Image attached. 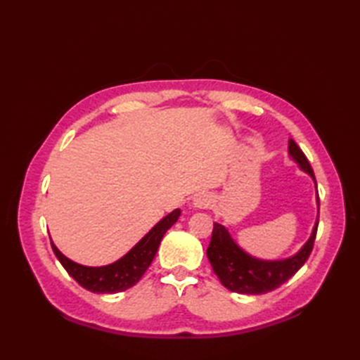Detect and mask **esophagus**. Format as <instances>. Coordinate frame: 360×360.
<instances>
[{
  "mask_svg": "<svg viewBox=\"0 0 360 360\" xmlns=\"http://www.w3.org/2000/svg\"><path fill=\"white\" fill-rule=\"evenodd\" d=\"M193 205L196 209H207L212 205V198L207 193L196 195L195 200H193Z\"/></svg>",
  "mask_w": 360,
  "mask_h": 360,
  "instance_id": "esophagus-1",
  "label": "esophagus"
}]
</instances>
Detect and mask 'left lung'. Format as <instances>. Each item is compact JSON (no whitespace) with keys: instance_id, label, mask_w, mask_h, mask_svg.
I'll return each mask as SVG.
<instances>
[{"instance_id":"left-lung-1","label":"left lung","mask_w":360,"mask_h":360,"mask_svg":"<svg viewBox=\"0 0 360 360\" xmlns=\"http://www.w3.org/2000/svg\"><path fill=\"white\" fill-rule=\"evenodd\" d=\"M289 155L300 165L302 170L307 172L316 182L314 172H312L307 156H304V153L292 139L289 141ZM317 226L319 218L316 221L314 229H312L309 240L304 243V246L294 257L286 259H277V262H266V259H258L246 254L232 240L231 233H229L224 226L213 223L212 240L207 248L209 262L213 267V272L218 275L221 285L231 289L232 292L252 295L266 294L269 290L281 286L283 283L288 281L307 263L312 248H314Z\"/></svg>"}]
</instances>
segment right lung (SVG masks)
<instances>
[{
    "label": "right lung",
    "instance_id": "1",
    "mask_svg": "<svg viewBox=\"0 0 360 360\" xmlns=\"http://www.w3.org/2000/svg\"><path fill=\"white\" fill-rule=\"evenodd\" d=\"M179 215V209L168 213V215L160 219L159 223L128 252V254L117 259V262L101 267H89L74 263L72 259L66 258L52 241L51 246L53 254H56L58 262L62 263L66 272L70 274L80 286L97 294L122 292V290L134 286L136 283L142 278V275L148 269L153 258H155L165 232L178 221Z\"/></svg>",
    "mask_w": 360,
    "mask_h": 360
}]
</instances>
